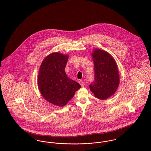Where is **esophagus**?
<instances>
[{"mask_svg":"<svg viewBox=\"0 0 151 151\" xmlns=\"http://www.w3.org/2000/svg\"><path fill=\"white\" fill-rule=\"evenodd\" d=\"M79 83H80V84L81 86H84V85H85V84H84V82H83V81H81V80H80V81H79Z\"/></svg>","mask_w":151,"mask_h":151,"instance_id":"esophagus-1","label":"esophagus"}]
</instances>
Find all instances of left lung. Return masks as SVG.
Here are the masks:
<instances>
[{"instance_id": "8db88e82", "label": "left lung", "mask_w": 151, "mask_h": 151, "mask_svg": "<svg viewBox=\"0 0 151 151\" xmlns=\"http://www.w3.org/2000/svg\"><path fill=\"white\" fill-rule=\"evenodd\" d=\"M95 66L94 81L90 84V90L95 97L105 100L113 95L119 84V74L116 63L105 51L96 49L92 53Z\"/></svg>"}]
</instances>
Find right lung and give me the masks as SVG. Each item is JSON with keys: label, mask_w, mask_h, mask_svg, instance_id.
<instances>
[{"label": "right lung", "mask_w": 151, "mask_h": 151, "mask_svg": "<svg viewBox=\"0 0 151 151\" xmlns=\"http://www.w3.org/2000/svg\"><path fill=\"white\" fill-rule=\"evenodd\" d=\"M68 56L58 52L48 55L40 68L38 85L43 98L50 103L64 106L81 88L77 82L68 78L65 67Z\"/></svg>", "instance_id": "1"}]
</instances>
